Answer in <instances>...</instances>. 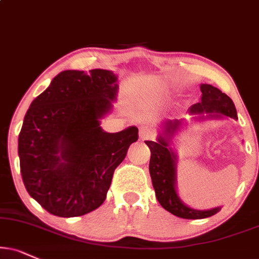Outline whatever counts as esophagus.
<instances>
[{"label":"esophagus","instance_id":"34e87169","mask_svg":"<svg viewBox=\"0 0 259 259\" xmlns=\"http://www.w3.org/2000/svg\"><path fill=\"white\" fill-rule=\"evenodd\" d=\"M154 135H155V132H154V130L151 128V127L142 126L139 128V138L142 140L151 139L152 137H154Z\"/></svg>","mask_w":259,"mask_h":259}]
</instances>
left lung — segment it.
Returning <instances> with one entry per match:
<instances>
[{
	"label": "left lung",
	"instance_id": "8db88e82",
	"mask_svg": "<svg viewBox=\"0 0 259 259\" xmlns=\"http://www.w3.org/2000/svg\"><path fill=\"white\" fill-rule=\"evenodd\" d=\"M200 102L188 109V114L192 115L193 121L238 120L235 105L227 95L209 84H200ZM186 124L187 121L185 119L167 120L161 124V132L158 133L156 142L146 140L145 144L151 151L149 164L150 177L155 188L156 198L167 211L181 219H206L218 213L222 206L209 210L193 209L186 205L178 193V155L170 146V143L173 137Z\"/></svg>",
	"mask_w": 259,
	"mask_h": 259
}]
</instances>
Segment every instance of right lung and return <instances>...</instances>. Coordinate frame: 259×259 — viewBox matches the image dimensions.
<instances>
[{"instance_id": "obj_1", "label": "right lung", "mask_w": 259, "mask_h": 259, "mask_svg": "<svg viewBox=\"0 0 259 259\" xmlns=\"http://www.w3.org/2000/svg\"><path fill=\"white\" fill-rule=\"evenodd\" d=\"M117 90L114 72L68 69L32 101L19 135L20 171L28 194L48 212L75 218L105 200L115 168L138 140L136 126L116 133L101 127Z\"/></svg>"}]
</instances>
